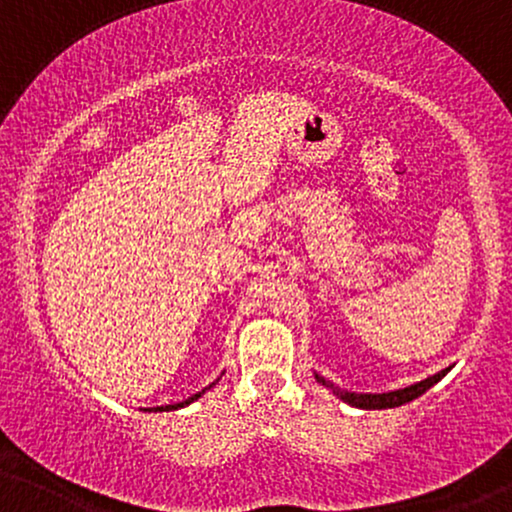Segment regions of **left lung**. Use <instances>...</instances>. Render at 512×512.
<instances>
[{
  "label": "left lung",
  "mask_w": 512,
  "mask_h": 512,
  "mask_svg": "<svg viewBox=\"0 0 512 512\" xmlns=\"http://www.w3.org/2000/svg\"><path fill=\"white\" fill-rule=\"evenodd\" d=\"M448 370H450V368H445V370H440V373L431 375V378L421 380V383L404 387V390L383 392V395H356V392H342V390H334V385L327 383V380L320 378V375H317V380H320L322 385L332 387V390L339 395V399H344V402L351 404V407H358V409H392V407H402V404L411 402V399H416V397L424 395L428 387L436 385L438 380L443 378L445 373H448Z\"/></svg>",
  "instance_id": "obj_1"
}]
</instances>
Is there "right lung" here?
I'll list each match as a JSON object with an SVG mask.
<instances>
[{
    "mask_svg": "<svg viewBox=\"0 0 512 512\" xmlns=\"http://www.w3.org/2000/svg\"><path fill=\"white\" fill-rule=\"evenodd\" d=\"M209 387H211V385H209ZM209 387H204V390H209ZM204 390H202V392H197V395H192L190 399H185V402H180V404H168V407H156V411H168V409H180V407H187V404L195 402L197 397H202V395H204Z\"/></svg>",
    "mask_w": 512,
    "mask_h": 512,
    "instance_id": "right-lung-1",
    "label": "right lung"
}]
</instances>
